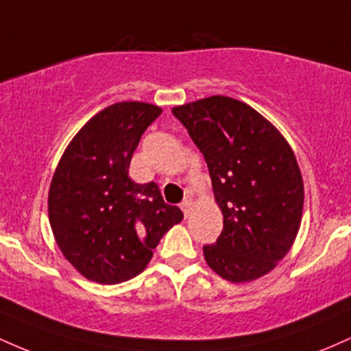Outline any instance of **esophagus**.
<instances>
[{
	"label": "esophagus",
	"mask_w": 351,
	"mask_h": 351,
	"mask_svg": "<svg viewBox=\"0 0 351 351\" xmlns=\"http://www.w3.org/2000/svg\"><path fill=\"white\" fill-rule=\"evenodd\" d=\"M191 208H193V201H191V198H188V199H184L183 203H181V209H183V213H184V216H189V213H191Z\"/></svg>",
	"instance_id": "1"
}]
</instances>
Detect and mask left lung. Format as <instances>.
<instances>
[{
  "mask_svg": "<svg viewBox=\"0 0 351 351\" xmlns=\"http://www.w3.org/2000/svg\"><path fill=\"white\" fill-rule=\"evenodd\" d=\"M171 112L204 155L223 213L204 259L229 282L259 279L291 251L300 228L304 181L291 145L259 112L224 95Z\"/></svg>",
  "mask_w": 351,
  "mask_h": 351,
  "instance_id": "8db88e82",
  "label": "left lung"
}]
</instances>
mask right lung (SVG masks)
Segmentation results:
<instances>
[{"mask_svg":"<svg viewBox=\"0 0 351 351\" xmlns=\"http://www.w3.org/2000/svg\"><path fill=\"white\" fill-rule=\"evenodd\" d=\"M162 108L119 102L77 132L52 176L47 211L64 257L88 280L119 284L147 267L168 229L183 219L155 181L128 176L132 155Z\"/></svg>","mask_w":351,"mask_h":351,"instance_id":"obj_1","label":"right lung"}]
</instances>
